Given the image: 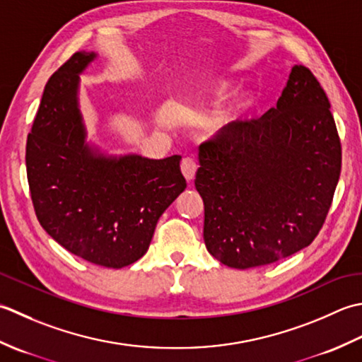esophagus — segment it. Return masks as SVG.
<instances>
[{
    "label": "esophagus",
    "instance_id": "esophagus-1",
    "mask_svg": "<svg viewBox=\"0 0 362 362\" xmlns=\"http://www.w3.org/2000/svg\"><path fill=\"white\" fill-rule=\"evenodd\" d=\"M197 160L194 158H184L181 160V172L184 175V178L187 181H192L195 178V173H197Z\"/></svg>",
    "mask_w": 362,
    "mask_h": 362
}]
</instances>
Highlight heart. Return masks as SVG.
Segmentation results:
<instances>
[{"label":"heart","mask_w":362,"mask_h":362,"mask_svg":"<svg viewBox=\"0 0 362 362\" xmlns=\"http://www.w3.org/2000/svg\"><path fill=\"white\" fill-rule=\"evenodd\" d=\"M211 92L214 97H223V93L226 92V87L225 86L216 87V88H212ZM245 105H247L245 95L240 93V95H238V97H234L231 101H228L226 105L220 107L211 120V131L214 132V134L230 129L233 124L239 120V117L242 115V110H243V107H245Z\"/></svg>","instance_id":"1"}]
</instances>
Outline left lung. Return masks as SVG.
<instances>
[{"instance_id":"8db88e82","label":"left lung","mask_w":362,"mask_h":362,"mask_svg":"<svg viewBox=\"0 0 362 362\" xmlns=\"http://www.w3.org/2000/svg\"><path fill=\"white\" fill-rule=\"evenodd\" d=\"M329 107L311 70L293 65L275 107L200 145L195 187L204 203V243L216 259L259 267L315 239L342 164Z\"/></svg>"}]
</instances>
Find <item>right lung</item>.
Here are the masks:
<instances>
[{
    "instance_id": "right-lung-1",
    "label": "right lung",
    "mask_w": 362,
    "mask_h": 362,
    "mask_svg": "<svg viewBox=\"0 0 362 362\" xmlns=\"http://www.w3.org/2000/svg\"><path fill=\"white\" fill-rule=\"evenodd\" d=\"M97 56L79 51L48 79L28 136L26 172L43 230L88 262L122 269L146 253L159 217L187 184L178 154L112 156L88 142L79 75Z\"/></svg>"
}]
</instances>
